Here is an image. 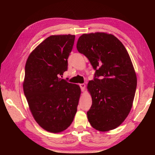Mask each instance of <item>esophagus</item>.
<instances>
[{
    "label": "esophagus",
    "mask_w": 155,
    "mask_h": 155,
    "mask_svg": "<svg viewBox=\"0 0 155 155\" xmlns=\"http://www.w3.org/2000/svg\"><path fill=\"white\" fill-rule=\"evenodd\" d=\"M79 86L81 87V90L82 91H84L85 90V85L84 83H82V84H79Z\"/></svg>",
    "instance_id": "1"
}]
</instances>
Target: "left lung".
Here are the masks:
<instances>
[{"mask_svg":"<svg viewBox=\"0 0 155 155\" xmlns=\"http://www.w3.org/2000/svg\"><path fill=\"white\" fill-rule=\"evenodd\" d=\"M77 48L95 70L87 85L92 98L87 112L89 122L100 131L114 129L129 114L137 88L129 54L116 37L104 33L83 34Z\"/></svg>","mask_w":155,"mask_h":155,"instance_id":"1","label":"left lung"}]
</instances>
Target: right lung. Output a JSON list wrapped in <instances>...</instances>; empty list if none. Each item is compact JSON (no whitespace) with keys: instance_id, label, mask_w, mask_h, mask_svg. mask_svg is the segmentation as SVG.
<instances>
[{"instance_id":"1","label":"right lung","mask_w":155,"mask_h":155,"mask_svg":"<svg viewBox=\"0 0 155 155\" xmlns=\"http://www.w3.org/2000/svg\"><path fill=\"white\" fill-rule=\"evenodd\" d=\"M75 35H51L28 56L23 89L34 119L51 133L66 129L74 120L79 86L59 78L68 70ZM62 77V76H61Z\"/></svg>"}]
</instances>
